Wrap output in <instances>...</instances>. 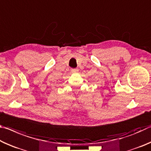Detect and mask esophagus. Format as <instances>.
I'll use <instances>...</instances> for the list:
<instances>
[{
  "label": "esophagus",
  "instance_id": "34e87169",
  "mask_svg": "<svg viewBox=\"0 0 151 151\" xmlns=\"http://www.w3.org/2000/svg\"><path fill=\"white\" fill-rule=\"evenodd\" d=\"M71 71L73 72V73H78V68H72Z\"/></svg>",
  "mask_w": 151,
  "mask_h": 151
}]
</instances>
